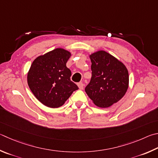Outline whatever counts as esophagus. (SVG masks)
Returning a JSON list of instances; mask_svg holds the SVG:
<instances>
[{
    "instance_id": "1",
    "label": "esophagus",
    "mask_w": 158,
    "mask_h": 158,
    "mask_svg": "<svg viewBox=\"0 0 158 158\" xmlns=\"http://www.w3.org/2000/svg\"><path fill=\"white\" fill-rule=\"evenodd\" d=\"M78 87H79V88L80 89V90H83V89H84V84H83L82 82H79V83H78Z\"/></svg>"
}]
</instances>
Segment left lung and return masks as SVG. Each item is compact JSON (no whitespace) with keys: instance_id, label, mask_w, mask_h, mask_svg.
<instances>
[{"instance_id":"obj_1","label":"left lung","mask_w":158,"mask_h":158,"mask_svg":"<svg viewBox=\"0 0 158 158\" xmlns=\"http://www.w3.org/2000/svg\"><path fill=\"white\" fill-rule=\"evenodd\" d=\"M90 59L92 77L85 88V93L97 106L110 107L127 93L129 83L127 68L104 50L91 54Z\"/></svg>"}]
</instances>
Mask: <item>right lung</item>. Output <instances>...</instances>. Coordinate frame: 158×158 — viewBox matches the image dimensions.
<instances>
[{
    "label": "right lung",
    "mask_w": 158,
    "mask_h": 158,
    "mask_svg": "<svg viewBox=\"0 0 158 158\" xmlns=\"http://www.w3.org/2000/svg\"><path fill=\"white\" fill-rule=\"evenodd\" d=\"M71 53L56 48L34 59L27 73V84L34 95L43 104L59 108L64 104L77 85L70 80L66 63Z\"/></svg>",
    "instance_id": "right-lung-1"
}]
</instances>
